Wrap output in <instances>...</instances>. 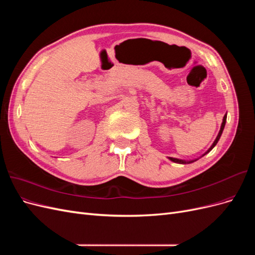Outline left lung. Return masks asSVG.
I'll list each match as a JSON object with an SVG mask.
<instances>
[{
    "label": "left lung",
    "instance_id": "1",
    "mask_svg": "<svg viewBox=\"0 0 255 255\" xmlns=\"http://www.w3.org/2000/svg\"><path fill=\"white\" fill-rule=\"evenodd\" d=\"M226 121H227V114L225 115V117H223V120H222V123H221V128H220V130H219V133H218V135H217V137H216V139H215V141L213 142V144L211 145V148L208 149L203 155H205V154H207L208 152H210L214 146L217 144V142H218V140L220 139V136H221V134H222V130H223V128H225V126H226ZM169 159L170 160H172V161H174V163H177V164H189V163H194L195 160H197V159H195V160H189V161H186V160H182V159H179V158H173V157H169Z\"/></svg>",
    "mask_w": 255,
    "mask_h": 255
}]
</instances>
